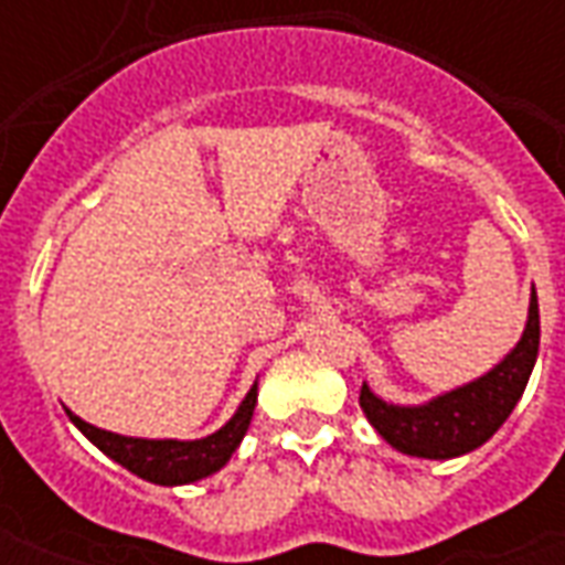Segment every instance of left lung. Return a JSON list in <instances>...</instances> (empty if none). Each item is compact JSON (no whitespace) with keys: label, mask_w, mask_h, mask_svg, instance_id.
I'll list each match as a JSON object with an SVG mask.
<instances>
[{"label":"left lung","mask_w":565,"mask_h":565,"mask_svg":"<svg viewBox=\"0 0 565 565\" xmlns=\"http://www.w3.org/2000/svg\"><path fill=\"white\" fill-rule=\"evenodd\" d=\"M539 356V299L530 294V315L521 342L481 379L441 393L420 405H393L369 391L363 381L360 408L379 436L408 457L450 460L481 448L499 426L509 420L514 405L526 391Z\"/></svg>","instance_id":"1"}]
</instances>
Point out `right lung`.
Segmentation results:
<instances>
[{
	"label": "right lung",
	"mask_w": 565,
	"mask_h": 565,
	"mask_svg": "<svg viewBox=\"0 0 565 565\" xmlns=\"http://www.w3.org/2000/svg\"><path fill=\"white\" fill-rule=\"evenodd\" d=\"M254 408H257V381L247 391L242 405L235 408V415L217 433H211L205 438H190V441H181V438L120 436V433H108V429H99V426L81 420L68 408L66 415L84 436L90 438L96 448L103 450L105 457L120 462L124 469L139 475L150 484L178 487L193 484V481H202L209 475L221 472L235 454V448L242 445L247 426H250V417H254Z\"/></svg>",
	"instance_id": "right-lung-1"
}]
</instances>
